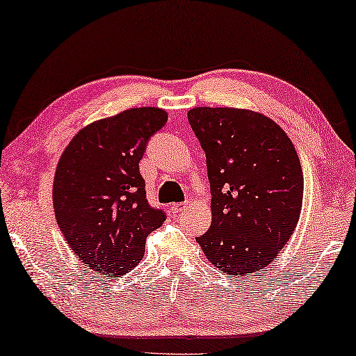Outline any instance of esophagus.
I'll return each instance as SVG.
<instances>
[{
	"label": "esophagus",
	"instance_id": "obj_1",
	"mask_svg": "<svg viewBox=\"0 0 356 356\" xmlns=\"http://www.w3.org/2000/svg\"><path fill=\"white\" fill-rule=\"evenodd\" d=\"M186 208V203H172V205H170V209H172V211L173 213H181L183 211V209Z\"/></svg>",
	"mask_w": 356,
	"mask_h": 356
}]
</instances>
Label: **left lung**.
Instances as JSON below:
<instances>
[{
  "label": "left lung",
  "mask_w": 356,
  "mask_h": 356,
  "mask_svg": "<svg viewBox=\"0 0 356 356\" xmlns=\"http://www.w3.org/2000/svg\"><path fill=\"white\" fill-rule=\"evenodd\" d=\"M188 120L207 154L211 227L197 238L209 264L246 276L275 260L302 207V168L292 140L259 112L195 107Z\"/></svg>",
  "instance_id": "1"
}]
</instances>
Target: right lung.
Instances as JSON below:
<instances>
[{"mask_svg": "<svg viewBox=\"0 0 356 356\" xmlns=\"http://www.w3.org/2000/svg\"><path fill=\"white\" fill-rule=\"evenodd\" d=\"M165 110L127 108L75 134L58 161L54 209L64 240L90 270L120 277L136 268L145 241L165 220L148 205L138 170Z\"/></svg>", "mask_w": 356, "mask_h": 356, "instance_id": "add662e5", "label": "right lung"}]
</instances>
